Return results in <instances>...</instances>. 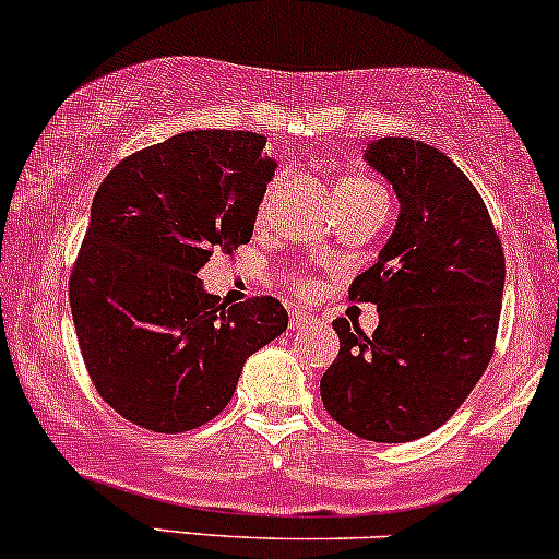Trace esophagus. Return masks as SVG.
Here are the masks:
<instances>
[{
	"instance_id": "34e87169",
	"label": "esophagus",
	"mask_w": 559,
	"mask_h": 559,
	"mask_svg": "<svg viewBox=\"0 0 559 559\" xmlns=\"http://www.w3.org/2000/svg\"><path fill=\"white\" fill-rule=\"evenodd\" d=\"M312 325H314V314L292 309V331H305V328H312Z\"/></svg>"
}]
</instances>
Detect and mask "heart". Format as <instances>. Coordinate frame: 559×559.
Masks as SVG:
<instances>
[{
    "label": "heart",
    "mask_w": 559,
    "mask_h": 559,
    "mask_svg": "<svg viewBox=\"0 0 559 559\" xmlns=\"http://www.w3.org/2000/svg\"><path fill=\"white\" fill-rule=\"evenodd\" d=\"M275 190H278V179H273L271 185L265 187V192L260 194V203H258V221H265V215L271 213V205H273V198H275ZM367 194H382V190L374 181H369L365 177H352V179H344L338 181V187H335V198L338 200H356V198H367ZM294 286L299 288L301 294H312L314 292V281L309 278L307 273H294Z\"/></svg>",
    "instance_id": "1"
}]
</instances>
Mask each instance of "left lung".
I'll return each mask as SVG.
<instances>
[{
  "label": "left lung",
  "mask_w": 559,
  "mask_h": 559,
  "mask_svg": "<svg viewBox=\"0 0 559 559\" xmlns=\"http://www.w3.org/2000/svg\"><path fill=\"white\" fill-rule=\"evenodd\" d=\"M399 194L378 262L348 301H372V335L333 322L341 352L320 380L328 414L374 442L425 437L459 412L495 354L506 254L481 194L445 153L380 138L365 153Z\"/></svg>",
  "instance_id": "obj_1"
}]
</instances>
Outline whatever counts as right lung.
<instances>
[{
  "mask_svg": "<svg viewBox=\"0 0 559 559\" xmlns=\"http://www.w3.org/2000/svg\"><path fill=\"white\" fill-rule=\"evenodd\" d=\"M265 138L181 132L100 181L70 273L78 344L98 395L132 425L179 435L231 401L247 356L286 331L273 297L228 305L198 271L252 237L275 164Z\"/></svg>",
  "mask_w": 559,
  "mask_h": 559,
  "instance_id": "1",
  "label": "right lung"
}]
</instances>
